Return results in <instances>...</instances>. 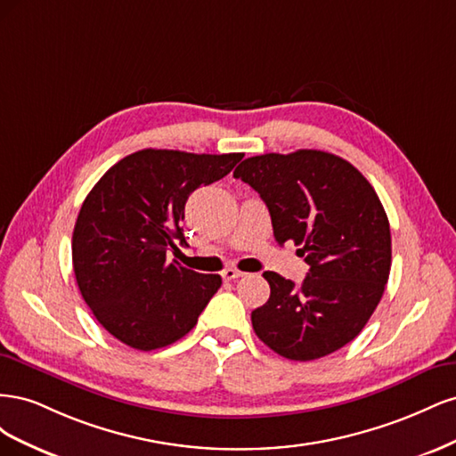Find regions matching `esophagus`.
<instances>
[{
    "label": "esophagus",
    "mask_w": 456,
    "mask_h": 456,
    "mask_svg": "<svg viewBox=\"0 0 456 456\" xmlns=\"http://www.w3.org/2000/svg\"><path fill=\"white\" fill-rule=\"evenodd\" d=\"M243 272L241 270H236V268H226L224 272H223V278L224 280H228V281H233V280H240V278H243Z\"/></svg>",
    "instance_id": "1"
}]
</instances>
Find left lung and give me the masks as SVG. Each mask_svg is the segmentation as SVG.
<instances>
[{"instance_id":"8db88e82","label":"left lung","mask_w":456,"mask_h":456,"mask_svg":"<svg viewBox=\"0 0 456 456\" xmlns=\"http://www.w3.org/2000/svg\"><path fill=\"white\" fill-rule=\"evenodd\" d=\"M266 203L273 238L295 241L310 266L295 287L275 272L256 337L287 360L312 362L346 346L379 306L392 266L390 223L352 163L322 150L247 158L233 171Z\"/></svg>"}]
</instances>
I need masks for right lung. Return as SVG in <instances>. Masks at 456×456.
<instances>
[{
    "mask_svg": "<svg viewBox=\"0 0 456 456\" xmlns=\"http://www.w3.org/2000/svg\"><path fill=\"white\" fill-rule=\"evenodd\" d=\"M241 158L146 148L93 186L74 226L72 262L81 297L110 335L150 352L194 329L223 280L167 262V251L188 247L191 191L220 181Z\"/></svg>",
    "mask_w": 456,
    "mask_h": 456,
    "instance_id": "obj_1",
    "label": "right lung"
}]
</instances>
